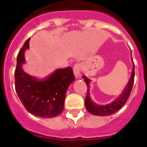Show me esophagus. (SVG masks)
Masks as SVG:
<instances>
[{
	"mask_svg": "<svg viewBox=\"0 0 147 147\" xmlns=\"http://www.w3.org/2000/svg\"><path fill=\"white\" fill-rule=\"evenodd\" d=\"M82 65L80 63H78L75 64L73 67V72L75 75V78H80L81 76V70H82Z\"/></svg>",
	"mask_w": 147,
	"mask_h": 147,
	"instance_id": "34e87169",
	"label": "esophagus"
}]
</instances>
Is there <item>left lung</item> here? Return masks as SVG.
<instances>
[{
	"label": "left lung",
	"instance_id": "left-lung-1",
	"mask_svg": "<svg viewBox=\"0 0 147 147\" xmlns=\"http://www.w3.org/2000/svg\"><path fill=\"white\" fill-rule=\"evenodd\" d=\"M131 61L133 63L132 58ZM134 65V63H133ZM82 78L84 80V82H86L87 86V93L86 96L84 105H85L86 109L92 115H97V116H109L112 115L117 111L121 109L128 100L129 94L131 93V89H132L133 84H134V65L132 68V72L130 77V79L128 83L126 85L125 88L123 90L121 94L118 97H117L114 101L111 103L107 104L105 105H100L97 103L94 102L90 97V82H91V80L87 78L85 75H83Z\"/></svg>",
	"mask_w": 147,
	"mask_h": 147
}]
</instances>
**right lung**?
<instances>
[{"label":"right lung","mask_w":147,"mask_h":147,"mask_svg":"<svg viewBox=\"0 0 147 147\" xmlns=\"http://www.w3.org/2000/svg\"><path fill=\"white\" fill-rule=\"evenodd\" d=\"M28 38L19 51L15 71L16 91L23 106L30 113L43 118H53L63 112L65 99L69 84L75 80L70 67L57 69L44 78L26 73L25 52L29 49Z\"/></svg>","instance_id":"right-lung-1"}]
</instances>
